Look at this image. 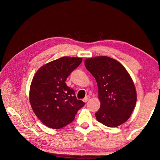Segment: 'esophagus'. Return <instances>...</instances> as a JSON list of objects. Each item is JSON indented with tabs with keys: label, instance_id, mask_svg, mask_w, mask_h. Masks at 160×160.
Wrapping results in <instances>:
<instances>
[{
	"label": "esophagus",
	"instance_id": "34e87169",
	"mask_svg": "<svg viewBox=\"0 0 160 160\" xmlns=\"http://www.w3.org/2000/svg\"><path fill=\"white\" fill-rule=\"evenodd\" d=\"M90 96H89V95H88L87 97H85V98L83 99V101L84 102H87V101H88L89 99H90Z\"/></svg>",
	"mask_w": 160,
	"mask_h": 160
}]
</instances>
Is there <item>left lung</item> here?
Returning <instances> with one entry per match:
<instances>
[{
  "label": "left lung",
  "instance_id": "left-lung-1",
  "mask_svg": "<svg viewBox=\"0 0 160 160\" xmlns=\"http://www.w3.org/2000/svg\"><path fill=\"white\" fill-rule=\"evenodd\" d=\"M85 66L96 80L101 105L99 122L115 128L127 122L135 108L137 93L133 81L120 62L106 56L88 58Z\"/></svg>",
  "mask_w": 160,
  "mask_h": 160
}]
</instances>
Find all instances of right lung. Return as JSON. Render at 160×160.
Here are the masks:
<instances>
[{
	"instance_id": "add662e5",
	"label": "right lung",
	"mask_w": 160,
	"mask_h": 160,
	"mask_svg": "<svg viewBox=\"0 0 160 160\" xmlns=\"http://www.w3.org/2000/svg\"><path fill=\"white\" fill-rule=\"evenodd\" d=\"M82 58L62 57L42 65L34 75L29 91L33 112L47 127L60 129L71 123L85 104L77 99L65 81Z\"/></svg>"
}]
</instances>
